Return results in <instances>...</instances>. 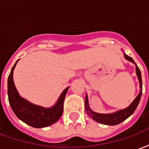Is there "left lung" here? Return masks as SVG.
Here are the masks:
<instances>
[{"instance_id": "left-lung-1", "label": "left lung", "mask_w": 149, "mask_h": 149, "mask_svg": "<svg viewBox=\"0 0 149 149\" xmlns=\"http://www.w3.org/2000/svg\"><path fill=\"white\" fill-rule=\"evenodd\" d=\"M124 55H125V59H127L128 61H130L135 64L134 61L132 60V57L128 56V55H126L125 53ZM136 72L138 79H139V81H140L141 91H140V93L138 94L137 97L135 98V100L132 101V103L128 108H126V109L123 110L117 111V112H114V113H111V114H100V113H97V112H93L90 109V108L88 106V97L87 95H86V97H85V111L87 112L88 115L93 119L94 120L99 122L100 124L107 125H118L120 123H121L124 120H125L128 117H129L134 112L136 109L138 104L140 102V100H141V94H142V79H141V73L137 65H136Z\"/></svg>"}]
</instances>
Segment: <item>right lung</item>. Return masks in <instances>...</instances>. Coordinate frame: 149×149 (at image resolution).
Wrapping results in <instances>:
<instances>
[{
	"label": "right lung",
	"mask_w": 149,
	"mask_h": 149,
	"mask_svg": "<svg viewBox=\"0 0 149 149\" xmlns=\"http://www.w3.org/2000/svg\"><path fill=\"white\" fill-rule=\"evenodd\" d=\"M17 61L12 68L8 77V97L12 109L21 120L33 128H44L52 125L61 118L63 113V104L68 87L59 97L55 105L49 109L37 106L23 99L18 94L13 82V69Z\"/></svg>",
	"instance_id": "obj_1"
}]
</instances>
